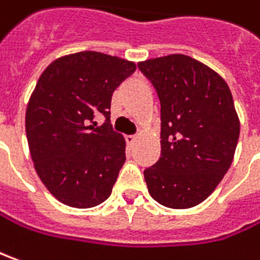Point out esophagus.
Returning a JSON list of instances; mask_svg holds the SVG:
<instances>
[{
    "mask_svg": "<svg viewBox=\"0 0 260 260\" xmlns=\"http://www.w3.org/2000/svg\"><path fill=\"white\" fill-rule=\"evenodd\" d=\"M126 142H128V145H134V144L137 142V137H134V135H128V137H126Z\"/></svg>",
    "mask_w": 260,
    "mask_h": 260,
    "instance_id": "obj_1",
    "label": "esophagus"
}]
</instances>
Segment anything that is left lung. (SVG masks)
<instances>
[{"instance_id": "1", "label": "left lung", "mask_w": 260, "mask_h": 260, "mask_svg": "<svg viewBox=\"0 0 260 260\" xmlns=\"http://www.w3.org/2000/svg\"><path fill=\"white\" fill-rule=\"evenodd\" d=\"M161 102V155L144 171L148 192L170 209H191L216 190L235 157L240 121L228 83L185 54L139 61Z\"/></svg>"}]
</instances>
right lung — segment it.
I'll return each instance as SVG.
<instances>
[{"instance_id":"obj_1","label":"right lung","mask_w":260,"mask_h":260,"mask_svg":"<svg viewBox=\"0 0 260 260\" xmlns=\"http://www.w3.org/2000/svg\"><path fill=\"white\" fill-rule=\"evenodd\" d=\"M137 69L99 51L56 58L41 73L25 111V134L36 173L58 202L90 209L112 192L126 142L111 125L115 89ZM103 113L98 127L93 118Z\"/></svg>"}]
</instances>
